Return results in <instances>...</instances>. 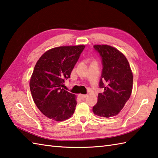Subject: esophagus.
Instances as JSON below:
<instances>
[{
  "instance_id": "34e87169",
  "label": "esophagus",
  "mask_w": 158,
  "mask_h": 158,
  "mask_svg": "<svg viewBox=\"0 0 158 158\" xmlns=\"http://www.w3.org/2000/svg\"><path fill=\"white\" fill-rule=\"evenodd\" d=\"M78 97L80 98V99H85V98L87 97V95H82V94H79Z\"/></svg>"
}]
</instances>
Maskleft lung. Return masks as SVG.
<instances>
[{"label":"left lung","instance_id":"1","mask_svg":"<svg viewBox=\"0 0 158 158\" xmlns=\"http://www.w3.org/2000/svg\"><path fill=\"white\" fill-rule=\"evenodd\" d=\"M102 59V70L98 102L93 111L100 117L118 115L129 99L133 88V73L127 59L115 48L109 45H94Z\"/></svg>","mask_w":158,"mask_h":158}]
</instances>
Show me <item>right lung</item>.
<instances>
[{
    "label": "right lung",
    "mask_w": 158,
    "mask_h": 158,
    "mask_svg": "<svg viewBox=\"0 0 158 158\" xmlns=\"http://www.w3.org/2000/svg\"><path fill=\"white\" fill-rule=\"evenodd\" d=\"M85 47H56L44 53L35 65L29 83L31 96L38 109L52 120H66L73 114L76 96L62 87Z\"/></svg>",
    "instance_id": "1"
}]
</instances>
